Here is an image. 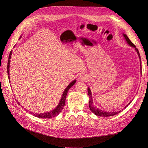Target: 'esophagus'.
I'll use <instances>...</instances> for the list:
<instances>
[{"mask_svg": "<svg viewBox=\"0 0 148 148\" xmlns=\"http://www.w3.org/2000/svg\"><path fill=\"white\" fill-rule=\"evenodd\" d=\"M80 80L83 82H86L88 80V76L86 74H82L80 77Z\"/></svg>", "mask_w": 148, "mask_h": 148, "instance_id": "34e87169", "label": "esophagus"}]
</instances>
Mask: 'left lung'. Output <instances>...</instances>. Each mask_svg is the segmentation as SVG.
Here are the masks:
<instances>
[{"label":"left lung","mask_w":148,"mask_h":148,"mask_svg":"<svg viewBox=\"0 0 148 148\" xmlns=\"http://www.w3.org/2000/svg\"><path fill=\"white\" fill-rule=\"evenodd\" d=\"M124 38H125V40L127 41V43L130 45L132 47H134L136 50V51H137L138 55V57H139V59H140V69H142V62H141V59H140V53L138 52V49L136 47V45L132 42L130 39L128 38V36H127V35L125 34H123ZM142 72V71H141ZM142 74V73H141ZM88 95H89V108L90 110L94 113L95 115L97 116H103V117H108V116H113V115H115V114H117L118 113H119L121 112H122L123 109H125V108L131 103V101L125 107H124L123 109L121 111H119V112H106V111H104V110H101L99 109V108H98L97 107H95L94 105V102H93V99H92V93H91V91H90V89H89V88H88Z\"/></svg>","instance_id":"1"}]
</instances>
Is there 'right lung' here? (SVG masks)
Listing matches in <instances>:
<instances>
[{
    "label": "right lung",
    "instance_id": "obj_1",
    "mask_svg": "<svg viewBox=\"0 0 148 148\" xmlns=\"http://www.w3.org/2000/svg\"><path fill=\"white\" fill-rule=\"evenodd\" d=\"M21 37V36H20V38ZM12 51H11L10 53V55H9V58H8V65H7V72H8V79H10V59H11V55H12ZM76 82V80H73V82H71V83H70L68 86L66 88L65 90H64L63 94H62V98L60 100V102L59 103V104L58 105V106L54 108V109L50 112H47V113H40V114H36V113H34L32 112H29V113L30 114H32L34 116H36V117L37 118H53V117H55V116H58L60 113V112L62 111V110L63 109V108L65 106V99H66V95H67V93L69 90V89L71 88L73 85L75 84ZM19 104V103H18ZM27 111V110H26Z\"/></svg>",
    "mask_w": 148,
    "mask_h": 148
}]
</instances>
